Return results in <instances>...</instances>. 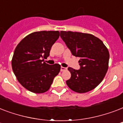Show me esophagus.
<instances>
[{
    "label": "esophagus",
    "mask_w": 123,
    "mask_h": 123,
    "mask_svg": "<svg viewBox=\"0 0 123 123\" xmlns=\"http://www.w3.org/2000/svg\"><path fill=\"white\" fill-rule=\"evenodd\" d=\"M66 70H67V68H64V67H61V71H66Z\"/></svg>",
    "instance_id": "esophagus-1"
}]
</instances>
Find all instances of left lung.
<instances>
[{
	"instance_id": "1",
	"label": "left lung",
	"mask_w": 123,
	"mask_h": 123,
	"mask_svg": "<svg viewBox=\"0 0 123 123\" xmlns=\"http://www.w3.org/2000/svg\"><path fill=\"white\" fill-rule=\"evenodd\" d=\"M60 36L72 55L80 58V69L68 68L71 73V78L66 80L68 86L79 93L94 89L103 80L109 68L107 48L101 40L90 34L61 31Z\"/></svg>"
}]
</instances>
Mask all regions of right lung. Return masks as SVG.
I'll return each mask as SVG.
<instances>
[{
  "instance_id": "right-lung-1",
  "label": "right lung",
  "mask_w": 123,
  "mask_h": 123,
  "mask_svg": "<svg viewBox=\"0 0 123 123\" xmlns=\"http://www.w3.org/2000/svg\"><path fill=\"white\" fill-rule=\"evenodd\" d=\"M59 37V31L34 32L25 37L16 46L12 56V71L23 87L34 93L50 89L59 74L61 65L44 62L51 47Z\"/></svg>"
}]
</instances>
